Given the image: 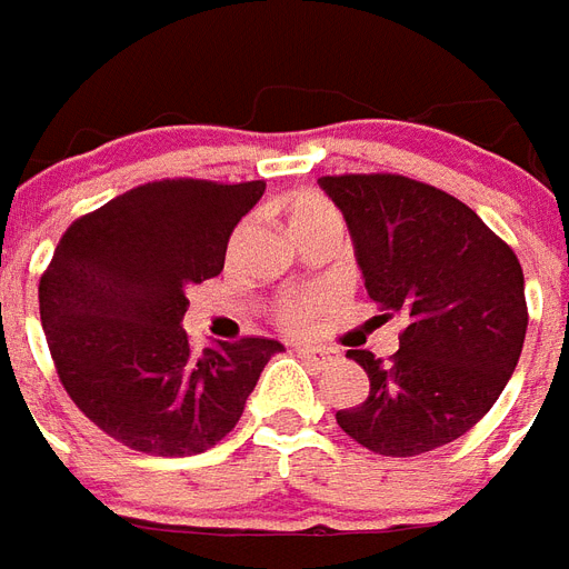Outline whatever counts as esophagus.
Returning <instances> with one entry per match:
<instances>
[{
    "instance_id": "1",
    "label": "esophagus",
    "mask_w": 569,
    "mask_h": 569,
    "mask_svg": "<svg viewBox=\"0 0 569 569\" xmlns=\"http://www.w3.org/2000/svg\"><path fill=\"white\" fill-rule=\"evenodd\" d=\"M292 352H298L301 359L319 361V365H326V361L335 359V356H331L328 349H322V347H307V343H296V347H292Z\"/></svg>"
}]
</instances>
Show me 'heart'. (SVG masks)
<instances>
[{"label": "heart", "instance_id": "1", "mask_svg": "<svg viewBox=\"0 0 569 569\" xmlns=\"http://www.w3.org/2000/svg\"><path fill=\"white\" fill-rule=\"evenodd\" d=\"M286 213H289V229H301V226H317V222H331V226H340V217L335 204L328 199H322L319 192H298L292 199L286 201ZM322 296L317 292H307V296L289 298L280 305L277 317H280V326L286 328H305L310 319L317 317L322 310Z\"/></svg>", "mask_w": 569, "mask_h": 569}]
</instances>
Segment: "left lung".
Instances as JSON below:
<instances>
[{
	"instance_id": "obj_1",
	"label": "left lung",
	"mask_w": 569,
	"mask_h": 569,
	"mask_svg": "<svg viewBox=\"0 0 569 569\" xmlns=\"http://www.w3.org/2000/svg\"><path fill=\"white\" fill-rule=\"evenodd\" d=\"M347 220L368 296L407 319L389 361L349 349L370 380L338 425L370 452L410 458L467 435L498 401L528 331L516 252L465 201L401 174L319 178Z\"/></svg>"
}]
</instances>
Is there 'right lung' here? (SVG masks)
Here are the masks:
<instances>
[{"label":"right lung","mask_w":569,"mask_h":569,"mask_svg":"<svg viewBox=\"0 0 569 569\" xmlns=\"http://www.w3.org/2000/svg\"><path fill=\"white\" fill-rule=\"evenodd\" d=\"M264 183L159 180L71 222L38 286L41 326L81 413L134 452L199 456L229 435L283 343L192 352L189 286L222 271L231 229Z\"/></svg>","instance_id":"1"}]
</instances>
